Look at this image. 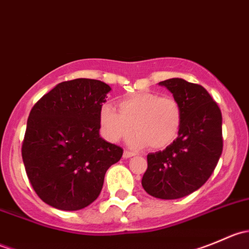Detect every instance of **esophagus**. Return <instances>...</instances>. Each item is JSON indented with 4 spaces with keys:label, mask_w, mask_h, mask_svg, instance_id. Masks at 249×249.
Returning a JSON list of instances; mask_svg holds the SVG:
<instances>
[{
    "label": "esophagus",
    "mask_w": 249,
    "mask_h": 249,
    "mask_svg": "<svg viewBox=\"0 0 249 249\" xmlns=\"http://www.w3.org/2000/svg\"><path fill=\"white\" fill-rule=\"evenodd\" d=\"M135 155H136V153H135V152H130V150H125L124 154H123V157H124L125 159H127V158L135 157Z\"/></svg>",
    "instance_id": "1"
}]
</instances>
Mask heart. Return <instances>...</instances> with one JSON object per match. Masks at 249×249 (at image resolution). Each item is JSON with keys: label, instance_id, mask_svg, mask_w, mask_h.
<instances>
[{"label": "heart", "instance_id": "heart-1", "mask_svg": "<svg viewBox=\"0 0 249 249\" xmlns=\"http://www.w3.org/2000/svg\"><path fill=\"white\" fill-rule=\"evenodd\" d=\"M183 123V107L172 95L137 92L118 102V112L109 105L99 110L102 137L117 143L136 132L134 144L162 149L177 139Z\"/></svg>", "mask_w": 249, "mask_h": 249}]
</instances>
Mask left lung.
I'll list each match as a JSON object with an SVG mask.
<instances>
[{
    "label": "left lung",
    "mask_w": 249,
    "mask_h": 249,
    "mask_svg": "<svg viewBox=\"0 0 249 249\" xmlns=\"http://www.w3.org/2000/svg\"><path fill=\"white\" fill-rule=\"evenodd\" d=\"M159 84L180 102L183 123L171 144L147 155L142 187L158 199H180L201 188L219 161L223 152L222 112L201 85L182 78Z\"/></svg>",
    "instance_id": "8db88e82"
}]
</instances>
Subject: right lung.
<instances>
[{
  "mask_svg": "<svg viewBox=\"0 0 249 249\" xmlns=\"http://www.w3.org/2000/svg\"><path fill=\"white\" fill-rule=\"evenodd\" d=\"M110 88L96 79L59 83L35 104L21 145L25 171L39 199L77 211L97 199L123 148L99 135V110Z\"/></svg>",
  "mask_w": 249,
  "mask_h": 249,
  "instance_id": "add662e5",
  "label": "right lung"
}]
</instances>
